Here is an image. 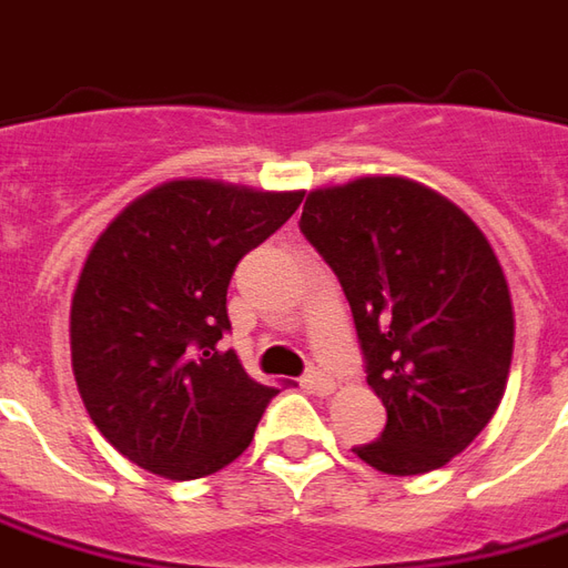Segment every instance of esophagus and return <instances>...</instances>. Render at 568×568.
Wrapping results in <instances>:
<instances>
[{
	"mask_svg": "<svg viewBox=\"0 0 568 568\" xmlns=\"http://www.w3.org/2000/svg\"><path fill=\"white\" fill-rule=\"evenodd\" d=\"M301 387L307 390V394H316V396H332L335 394V378L332 375H325V372H307L304 378H301Z\"/></svg>",
	"mask_w": 568,
	"mask_h": 568,
	"instance_id": "34e87169",
	"label": "esophagus"
}]
</instances>
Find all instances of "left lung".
<instances>
[{
    "label": "left lung",
    "mask_w": 568,
    "mask_h": 568,
    "mask_svg": "<svg viewBox=\"0 0 568 568\" xmlns=\"http://www.w3.org/2000/svg\"><path fill=\"white\" fill-rule=\"evenodd\" d=\"M301 233L351 301L387 424L356 455L415 477L491 422L514 356V304L486 233L436 190L368 174L307 193Z\"/></svg>",
    "instance_id": "8db88e82"
}]
</instances>
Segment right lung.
<instances>
[{
  "label": "right lung",
  "instance_id": "obj_1",
  "mask_svg": "<svg viewBox=\"0 0 568 568\" xmlns=\"http://www.w3.org/2000/svg\"><path fill=\"white\" fill-rule=\"evenodd\" d=\"M301 200L304 190L174 178L94 240L70 304V356L91 422L129 462L200 479L248 449L280 390L217 347L227 285Z\"/></svg>",
  "mask_w": 568,
  "mask_h": 568
}]
</instances>
